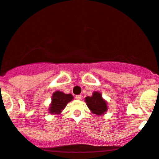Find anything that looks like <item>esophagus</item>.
<instances>
[{
    "label": "esophagus",
    "instance_id": "34e87169",
    "mask_svg": "<svg viewBox=\"0 0 159 159\" xmlns=\"http://www.w3.org/2000/svg\"><path fill=\"white\" fill-rule=\"evenodd\" d=\"M75 98H76L77 100H81V95H78V96H75Z\"/></svg>",
    "mask_w": 159,
    "mask_h": 159
}]
</instances>
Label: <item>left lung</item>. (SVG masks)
Wrapping results in <instances>:
<instances>
[{
    "label": "left lung",
    "instance_id": "8db88e82",
    "mask_svg": "<svg viewBox=\"0 0 159 159\" xmlns=\"http://www.w3.org/2000/svg\"><path fill=\"white\" fill-rule=\"evenodd\" d=\"M85 103L92 113L95 115H104L107 111V102L103 100L101 93L99 92H94L92 96L85 97Z\"/></svg>",
    "mask_w": 159,
    "mask_h": 159
}]
</instances>
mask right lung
<instances>
[{
  "label": "right lung",
  "instance_id": "add662e5",
  "mask_svg": "<svg viewBox=\"0 0 159 159\" xmlns=\"http://www.w3.org/2000/svg\"><path fill=\"white\" fill-rule=\"evenodd\" d=\"M74 99L71 94H65L63 92L56 91L52 94V103L49 107V113L52 115H60L65 107Z\"/></svg>",
  "mask_w": 159,
  "mask_h": 159
}]
</instances>
